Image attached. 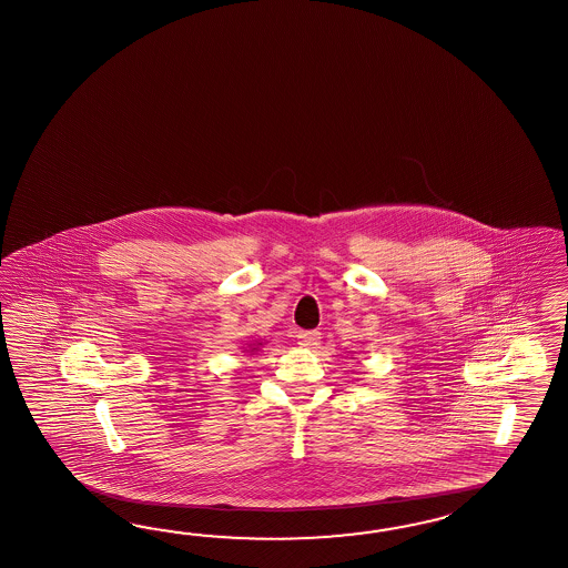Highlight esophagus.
Wrapping results in <instances>:
<instances>
[{
	"mask_svg": "<svg viewBox=\"0 0 568 568\" xmlns=\"http://www.w3.org/2000/svg\"><path fill=\"white\" fill-rule=\"evenodd\" d=\"M297 343L302 346H316L320 343L318 331H300L297 333Z\"/></svg>",
	"mask_w": 568,
	"mask_h": 568,
	"instance_id": "esophagus-1",
	"label": "esophagus"
}]
</instances>
